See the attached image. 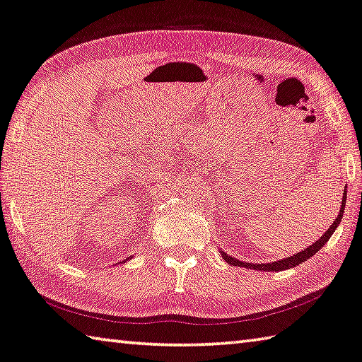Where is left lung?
<instances>
[{
	"mask_svg": "<svg viewBox=\"0 0 362 362\" xmlns=\"http://www.w3.org/2000/svg\"><path fill=\"white\" fill-rule=\"evenodd\" d=\"M345 204H346V189L343 191V199H341V209H340V213L339 216H337V220L332 223V226L325 230V234H322V237L319 240H316L315 244L310 245L308 248H305V250H301L300 253L293 255V257H288V258H284V259H279V262H272V263H264V264H253V263H244V262H239V259H235L233 257H229V255H226L224 252H221L224 262L233 264V266H242V268H250V269H258V271H282V269H288V268H293V266H298L300 263L306 262L308 258H311L313 255L317 253L319 250H321V247H324L325 244H327V240L330 239V235L335 233L337 226H339L341 218H343V211H345Z\"/></svg>",
	"mask_w": 362,
	"mask_h": 362,
	"instance_id": "8db88e82",
	"label": "left lung"
}]
</instances>
